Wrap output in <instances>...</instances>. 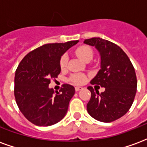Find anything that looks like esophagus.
Instances as JSON below:
<instances>
[{"mask_svg":"<svg viewBox=\"0 0 147 147\" xmlns=\"http://www.w3.org/2000/svg\"><path fill=\"white\" fill-rule=\"evenodd\" d=\"M76 91H79V90H83V87L82 86H76Z\"/></svg>","mask_w":147,"mask_h":147,"instance_id":"esophagus-1","label":"esophagus"}]
</instances>
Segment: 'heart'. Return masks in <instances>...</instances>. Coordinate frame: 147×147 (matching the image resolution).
<instances>
[{
	"mask_svg": "<svg viewBox=\"0 0 147 147\" xmlns=\"http://www.w3.org/2000/svg\"><path fill=\"white\" fill-rule=\"evenodd\" d=\"M76 53L77 57L83 61H86L88 59L91 60L93 57V54H94L92 49L90 46H87V45H81L80 47H78L76 49ZM67 61H68V57H67V55L62 56L61 61H60L61 69H64L67 67ZM86 80H87V78L83 74H74L70 77L71 82L74 84H76V85H80V84L86 83Z\"/></svg>",
	"mask_w": 147,
	"mask_h": 147,
	"instance_id": "1",
	"label": "heart"
}]
</instances>
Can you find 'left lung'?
<instances>
[{
    "instance_id": "1",
    "label": "left lung",
    "mask_w": 147,
    "mask_h": 147,
    "mask_svg": "<svg viewBox=\"0 0 147 147\" xmlns=\"http://www.w3.org/2000/svg\"><path fill=\"white\" fill-rule=\"evenodd\" d=\"M83 43L94 46L101 57V68L90 83L105 87L101 94L92 86L87 87L91 93L87 112L99 121H114L126 114L134 102L137 89L135 68L122 49L113 42L92 38Z\"/></svg>"
}]
</instances>
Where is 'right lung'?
<instances>
[{
    "label": "right lung",
    "mask_w": 147,
    "mask_h": 147,
    "mask_svg": "<svg viewBox=\"0 0 147 147\" xmlns=\"http://www.w3.org/2000/svg\"><path fill=\"white\" fill-rule=\"evenodd\" d=\"M79 42L45 44L26 55L15 74L14 94L24 116L38 126H50L61 121L67 113L75 88L64 84L60 91L49 88L51 78L61 71V57Z\"/></svg>",
    "instance_id": "1"
}]
</instances>
